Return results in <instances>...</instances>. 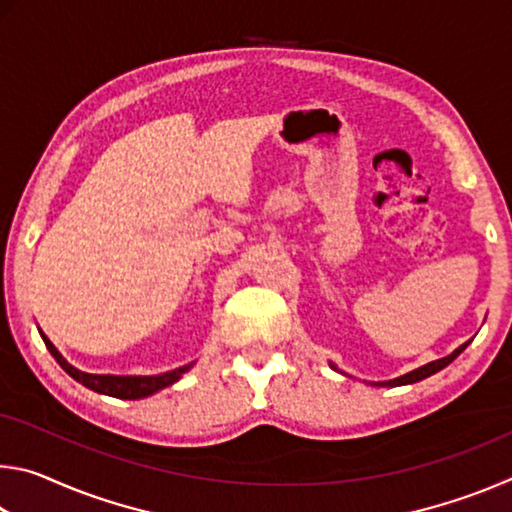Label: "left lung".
Segmentation results:
<instances>
[{
  "mask_svg": "<svg viewBox=\"0 0 512 512\" xmlns=\"http://www.w3.org/2000/svg\"><path fill=\"white\" fill-rule=\"evenodd\" d=\"M470 343V341H467ZM467 343H463L461 348H456L452 354H449V357H445V359H438V361H431V363H427V366H422V368H418V370H413V372H409V375H404V377H397V379H391V381H384V386H404V384H415V381H420V379H424V377H431L433 372H438V370H443L445 366H449V363H452L458 354H461L465 348H467Z\"/></svg>",
  "mask_w": 512,
  "mask_h": 512,
  "instance_id": "1",
  "label": "left lung"
}]
</instances>
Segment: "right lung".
Listing matches in <instances>:
<instances>
[{
    "instance_id": "1",
    "label": "right lung",
    "mask_w": 512,
    "mask_h": 512,
    "mask_svg": "<svg viewBox=\"0 0 512 512\" xmlns=\"http://www.w3.org/2000/svg\"><path fill=\"white\" fill-rule=\"evenodd\" d=\"M42 341H45L47 350L54 354V359L60 363V368H63L69 377H74L76 381H81L83 386H88L90 391H97L103 395H110V397H119V400H140V397L151 395L155 391H160V388H167L171 386L173 381H178L183 372H187L192 368V363L183 368H176V370H169V372H162V375H155V377H115V375H88V372H81L76 370L74 366H69V363L60 357V352L54 348V343H51L45 334L40 332Z\"/></svg>"
}]
</instances>
